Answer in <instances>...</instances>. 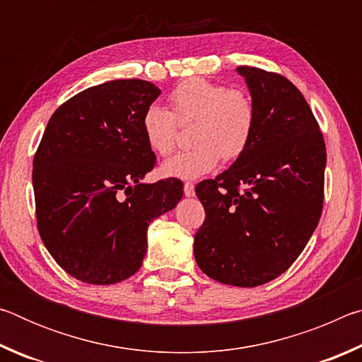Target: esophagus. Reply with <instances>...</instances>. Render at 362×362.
<instances>
[{
	"label": "esophagus",
	"mask_w": 362,
	"mask_h": 362,
	"mask_svg": "<svg viewBox=\"0 0 362 362\" xmlns=\"http://www.w3.org/2000/svg\"><path fill=\"white\" fill-rule=\"evenodd\" d=\"M183 193H185V196H188V198H192V196H194V185H193V183L187 182L185 185H183Z\"/></svg>",
	"instance_id": "1"
}]
</instances>
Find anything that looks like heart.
I'll return each mask as SVG.
<instances>
[{"mask_svg": "<svg viewBox=\"0 0 362 362\" xmlns=\"http://www.w3.org/2000/svg\"><path fill=\"white\" fill-rule=\"evenodd\" d=\"M169 102L173 113L158 103L145 108L140 124L146 145L156 155H169L175 145L177 122L194 121V146L164 161L159 168L163 177L199 179L212 173L222 158L235 161L247 151L257 129V107L246 90L188 78L173 89Z\"/></svg>", "mask_w": 362, "mask_h": 362, "instance_id": "obj_1", "label": "heart"}]
</instances>
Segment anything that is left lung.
Segmentation results:
<instances>
[{"label":"left lung","mask_w":362,"mask_h":362,"mask_svg":"<svg viewBox=\"0 0 362 362\" xmlns=\"http://www.w3.org/2000/svg\"><path fill=\"white\" fill-rule=\"evenodd\" d=\"M257 107L247 151L196 185L206 220L196 231L198 267L222 284L262 286L296 262L320 222L326 145L289 79L238 66Z\"/></svg>","instance_id":"1"}]
</instances>
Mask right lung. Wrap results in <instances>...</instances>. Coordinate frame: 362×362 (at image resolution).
I'll list each match as a JSON object with an SVG mask.
<instances>
[{"label":"right lung","instance_id":"1","mask_svg":"<svg viewBox=\"0 0 362 362\" xmlns=\"http://www.w3.org/2000/svg\"><path fill=\"white\" fill-rule=\"evenodd\" d=\"M161 94L144 79L83 90L49 119L33 159L42 243L70 276L116 284L142 267L146 230L183 196L177 179L144 183L156 156L142 115Z\"/></svg>","mask_w":362,"mask_h":362}]
</instances>
